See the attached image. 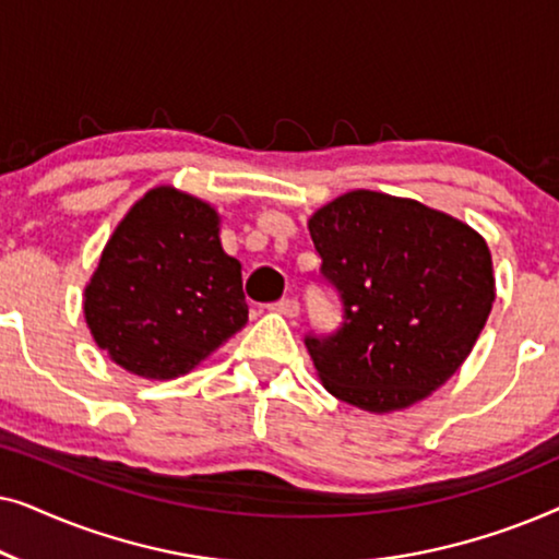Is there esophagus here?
Segmentation results:
<instances>
[{"mask_svg":"<svg viewBox=\"0 0 559 559\" xmlns=\"http://www.w3.org/2000/svg\"><path fill=\"white\" fill-rule=\"evenodd\" d=\"M270 310L280 312V316H285V318H297V312H300V302L293 300V297H287V300L272 302Z\"/></svg>","mask_w":559,"mask_h":559,"instance_id":"esophagus-1","label":"esophagus"}]
</instances>
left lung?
Segmentation results:
<instances>
[{
	"label": "left lung",
	"instance_id": "obj_1",
	"mask_svg": "<svg viewBox=\"0 0 559 559\" xmlns=\"http://www.w3.org/2000/svg\"><path fill=\"white\" fill-rule=\"evenodd\" d=\"M343 325L305 341L335 400L371 415L407 409L471 356L496 300L484 236L430 205L350 190L308 218Z\"/></svg>",
	"mask_w": 559,
	"mask_h": 559
}]
</instances>
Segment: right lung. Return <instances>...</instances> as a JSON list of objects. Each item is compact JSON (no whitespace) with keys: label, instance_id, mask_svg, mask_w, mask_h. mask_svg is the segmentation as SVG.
Segmentation results:
<instances>
[{"label":"right lung","instance_id":"1","mask_svg":"<svg viewBox=\"0 0 559 559\" xmlns=\"http://www.w3.org/2000/svg\"><path fill=\"white\" fill-rule=\"evenodd\" d=\"M83 318L96 346L134 377L193 371L249 320L218 211L175 186L147 190L106 241Z\"/></svg>","mask_w":559,"mask_h":559}]
</instances>
